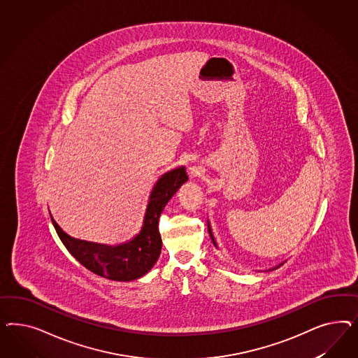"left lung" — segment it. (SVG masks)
Returning <instances> with one entry per match:
<instances>
[{
	"label": "left lung",
	"instance_id": "left-lung-1",
	"mask_svg": "<svg viewBox=\"0 0 358 358\" xmlns=\"http://www.w3.org/2000/svg\"><path fill=\"white\" fill-rule=\"evenodd\" d=\"M207 228H208V234H210V236H211V240H213V243H214V245L217 247V241H215V238H214V235H213V231H211V227H210V223H208V220H207ZM286 261H283V262H281L280 265H277V266H274V268H271V269H268V271H275V269H278L280 266H282L283 264H285Z\"/></svg>",
	"mask_w": 358,
	"mask_h": 358
}]
</instances>
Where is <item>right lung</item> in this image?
<instances>
[{
	"mask_svg": "<svg viewBox=\"0 0 358 358\" xmlns=\"http://www.w3.org/2000/svg\"><path fill=\"white\" fill-rule=\"evenodd\" d=\"M187 178L185 166L162 174L152 189L139 234L117 245L72 238L65 234L54 217H51V220L65 248L87 271L113 281H134L147 274L159 260L163 247L159 217L169 199Z\"/></svg>",
	"mask_w": 358,
	"mask_h": 358,
	"instance_id": "add662e5",
	"label": "right lung"
}]
</instances>
